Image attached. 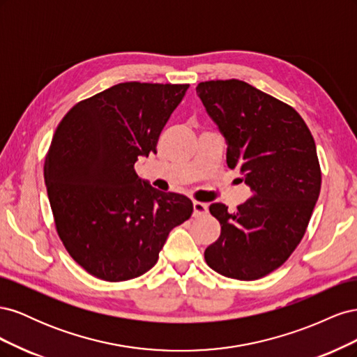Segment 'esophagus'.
<instances>
[{
  "label": "esophagus",
  "instance_id": "34e87169",
  "mask_svg": "<svg viewBox=\"0 0 357 357\" xmlns=\"http://www.w3.org/2000/svg\"><path fill=\"white\" fill-rule=\"evenodd\" d=\"M207 211H208L207 204L198 202V201L193 202V215H204V214H207Z\"/></svg>",
  "mask_w": 357,
  "mask_h": 357
}]
</instances>
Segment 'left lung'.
<instances>
[{"label": "left lung", "instance_id": "obj_1", "mask_svg": "<svg viewBox=\"0 0 357 357\" xmlns=\"http://www.w3.org/2000/svg\"><path fill=\"white\" fill-rule=\"evenodd\" d=\"M197 93L225 137L226 164L253 192L235 211L210 205L222 231L205 261L225 277L257 280L282 266L305 234L321 183L314 138L290 105L245 82H202Z\"/></svg>", "mask_w": 357, "mask_h": 357}]
</instances>
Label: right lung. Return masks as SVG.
<instances>
[{
    "mask_svg": "<svg viewBox=\"0 0 357 357\" xmlns=\"http://www.w3.org/2000/svg\"><path fill=\"white\" fill-rule=\"evenodd\" d=\"M189 84L126 82L75 104L45 160L56 231L91 275L125 282L159 257L169 231L190 218L192 201L139 178V156L156 143Z\"/></svg>",
    "mask_w": 357,
    "mask_h": 357,
    "instance_id": "1",
    "label": "right lung"
}]
</instances>
